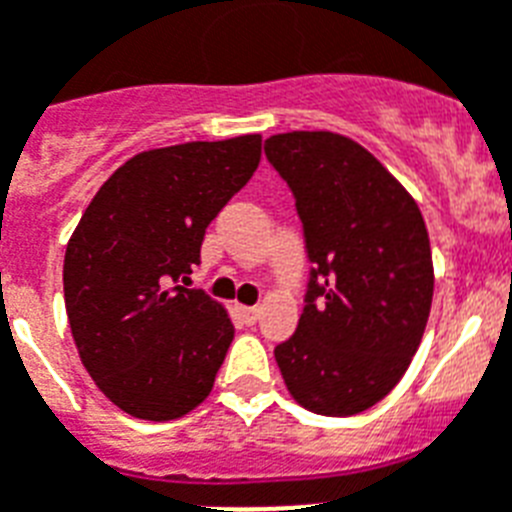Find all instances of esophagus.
<instances>
[{"instance_id":"34e87169","label":"esophagus","mask_w":512,"mask_h":512,"mask_svg":"<svg viewBox=\"0 0 512 512\" xmlns=\"http://www.w3.org/2000/svg\"><path fill=\"white\" fill-rule=\"evenodd\" d=\"M235 308H238V316L246 324H253L261 316V308L259 306H235Z\"/></svg>"}]
</instances>
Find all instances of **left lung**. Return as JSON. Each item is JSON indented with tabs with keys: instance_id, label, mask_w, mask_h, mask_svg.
I'll return each mask as SVG.
<instances>
[{
	"instance_id": "obj_1",
	"label": "left lung",
	"mask_w": 512,
	"mask_h": 512,
	"mask_svg": "<svg viewBox=\"0 0 512 512\" xmlns=\"http://www.w3.org/2000/svg\"><path fill=\"white\" fill-rule=\"evenodd\" d=\"M264 151L293 190L314 264L301 322L274 358L306 411L356 416L403 379L424 337L434 295L424 217L353 138L293 130Z\"/></svg>"
}]
</instances>
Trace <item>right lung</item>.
I'll use <instances>...</instances> for the list:
<instances>
[{"mask_svg": "<svg viewBox=\"0 0 512 512\" xmlns=\"http://www.w3.org/2000/svg\"><path fill=\"white\" fill-rule=\"evenodd\" d=\"M259 162L256 133L141 151L83 211L62 269L67 319L120 411L175 421L209 398L235 327L204 290L172 282L201 264L206 227Z\"/></svg>", "mask_w": 512, "mask_h": 512, "instance_id": "1", "label": "right lung"}]
</instances>
